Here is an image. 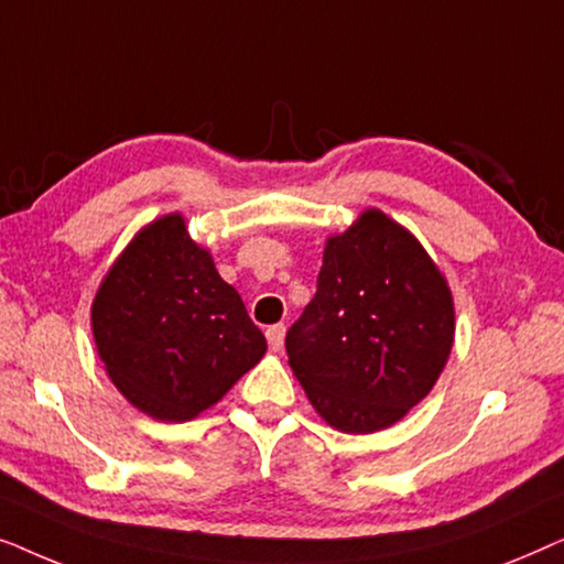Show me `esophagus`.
<instances>
[{
	"instance_id": "1",
	"label": "esophagus",
	"mask_w": 564,
	"mask_h": 564,
	"mask_svg": "<svg viewBox=\"0 0 564 564\" xmlns=\"http://www.w3.org/2000/svg\"><path fill=\"white\" fill-rule=\"evenodd\" d=\"M284 328L282 323L280 326H269L267 328V341H269V349H274V351H280L282 349V344H284Z\"/></svg>"
}]
</instances>
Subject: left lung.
Here are the masks:
<instances>
[{
    "instance_id": "obj_1",
    "label": "left lung",
    "mask_w": 564,
    "mask_h": 564,
    "mask_svg": "<svg viewBox=\"0 0 564 564\" xmlns=\"http://www.w3.org/2000/svg\"><path fill=\"white\" fill-rule=\"evenodd\" d=\"M454 344V300L411 230L365 210L323 251L315 297L284 338L315 411L344 434L388 429L434 388Z\"/></svg>"
}]
</instances>
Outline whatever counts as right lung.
<instances>
[{"instance_id": "right-lung-1", "label": "right lung", "mask_w": 564, "mask_h": 564, "mask_svg": "<svg viewBox=\"0 0 564 564\" xmlns=\"http://www.w3.org/2000/svg\"><path fill=\"white\" fill-rule=\"evenodd\" d=\"M91 334L115 388L159 421L207 411L267 351L180 213L138 230L115 259L91 303Z\"/></svg>"}]
</instances>
